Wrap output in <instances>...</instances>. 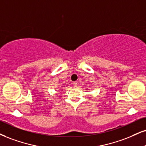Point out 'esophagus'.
<instances>
[{
    "instance_id": "obj_1",
    "label": "esophagus",
    "mask_w": 146,
    "mask_h": 146,
    "mask_svg": "<svg viewBox=\"0 0 146 146\" xmlns=\"http://www.w3.org/2000/svg\"><path fill=\"white\" fill-rule=\"evenodd\" d=\"M77 82H72V85H73V87H77Z\"/></svg>"
}]
</instances>
